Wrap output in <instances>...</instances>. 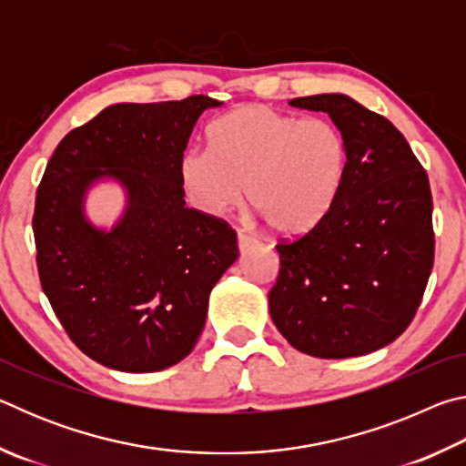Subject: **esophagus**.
Segmentation results:
<instances>
[{
	"instance_id": "1",
	"label": "esophagus",
	"mask_w": 466,
	"mask_h": 466,
	"mask_svg": "<svg viewBox=\"0 0 466 466\" xmlns=\"http://www.w3.org/2000/svg\"><path fill=\"white\" fill-rule=\"evenodd\" d=\"M236 238H238V248H240V250H247L248 247H252V244H257V240L252 238L250 234L242 232V230H238V234H236Z\"/></svg>"
}]
</instances>
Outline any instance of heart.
Returning <instances> with one entry per match:
<instances>
[{"label": "heart", "instance_id": "heart-1", "mask_svg": "<svg viewBox=\"0 0 466 466\" xmlns=\"http://www.w3.org/2000/svg\"><path fill=\"white\" fill-rule=\"evenodd\" d=\"M208 137L209 147H188L178 162L187 199L208 216L238 208L248 188L273 230L296 236L329 214L343 187L347 141L320 116L247 105L218 119Z\"/></svg>", "mask_w": 466, "mask_h": 466}]
</instances>
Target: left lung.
Returning <instances> with one entry per match:
<instances>
[{"label": "left lung", "instance_id": "obj_1", "mask_svg": "<svg viewBox=\"0 0 466 466\" xmlns=\"http://www.w3.org/2000/svg\"><path fill=\"white\" fill-rule=\"evenodd\" d=\"M289 106L327 113L350 162L329 214L275 247L273 325L309 356H366L392 343L420 309L433 265L430 180L403 133L347 94L294 98Z\"/></svg>", "mask_w": 466, "mask_h": 466}]
</instances>
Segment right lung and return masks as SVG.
Masks as SVG:
<instances>
[{
	"mask_svg": "<svg viewBox=\"0 0 466 466\" xmlns=\"http://www.w3.org/2000/svg\"><path fill=\"white\" fill-rule=\"evenodd\" d=\"M209 96L119 102L69 131L36 191L33 230L41 286L86 356L119 372L185 360L209 294L238 258L232 228L185 208L178 162ZM115 182L126 208L110 228L85 214L94 186Z\"/></svg>",
	"mask_w": 466,
	"mask_h": 466,
	"instance_id": "obj_1",
	"label": "right lung"
}]
</instances>
